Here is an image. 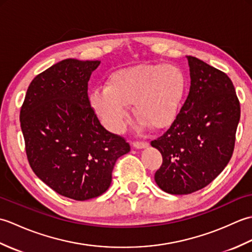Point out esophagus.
<instances>
[{
  "label": "esophagus",
  "instance_id": "esophagus-1",
  "mask_svg": "<svg viewBox=\"0 0 252 252\" xmlns=\"http://www.w3.org/2000/svg\"><path fill=\"white\" fill-rule=\"evenodd\" d=\"M149 144L147 142H134L133 143V146L137 149H142V148H146L148 147Z\"/></svg>",
  "mask_w": 252,
  "mask_h": 252
}]
</instances>
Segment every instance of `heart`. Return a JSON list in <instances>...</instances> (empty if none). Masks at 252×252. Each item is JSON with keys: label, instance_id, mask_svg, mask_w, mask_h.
Returning a JSON list of instances; mask_svg holds the SVG:
<instances>
[{"label": "heart", "instance_id": "obj_1", "mask_svg": "<svg viewBox=\"0 0 252 252\" xmlns=\"http://www.w3.org/2000/svg\"><path fill=\"white\" fill-rule=\"evenodd\" d=\"M185 89V76L178 66L138 63L112 72L107 85L91 91L89 101L106 129L112 133L125 130L132 104L142 118L141 129L148 125L163 129L178 117Z\"/></svg>", "mask_w": 252, "mask_h": 252}]
</instances>
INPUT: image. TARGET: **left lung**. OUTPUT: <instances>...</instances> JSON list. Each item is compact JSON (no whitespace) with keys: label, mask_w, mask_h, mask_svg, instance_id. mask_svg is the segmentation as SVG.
<instances>
[{"label":"left lung","mask_w":252,"mask_h":252,"mask_svg":"<svg viewBox=\"0 0 252 252\" xmlns=\"http://www.w3.org/2000/svg\"><path fill=\"white\" fill-rule=\"evenodd\" d=\"M190 87L170 129L152 146L161 153L155 173L168 194L187 195L215 180L231 159L240 118V105L226 73L187 56Z\"/></svg>","instance_id":"obj_1"}]
</instances>
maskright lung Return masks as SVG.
Masks as SVG:
<instances>
[{
	"mask_svg": "<svg viewBox=\"0 0 252 252\" xmlns=\"http://www.w3.org/2000/svg\"><path fill=\"white\" fill-rule=\"evenodd\" d=\"M99 63L73 58L55 63L32 80L20 109L31 169L53 190L80 201L104 194L117 159L130 152L90 105L88 82Z\"/></svg>",
	"mask_w": 252,
	"mask_h": 252,
	"instance_id": "add662e5",
	"label": "right lung"
}]
</instances>
